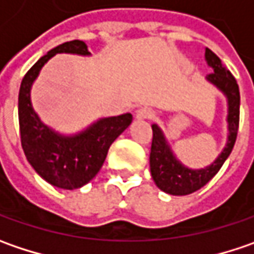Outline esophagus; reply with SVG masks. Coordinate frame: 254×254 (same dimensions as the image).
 <instances>
[{
  "label": "esophagus",
  "mask_w": 254,
  "mask_h": 254,
  "mask_svg": "<svg viewBox=\"0 0 254 254\" xmlns=\"http://www.w3.org/2000/svg\"><path fill=\"white\" fill-rule=\"evenodd\" d=\"M153 116V111L150 109V108H140L136 111V114H135V118L136 119H149V118H152Z\"/></svg>",
  "instance_id": "esophagus-1"
}]
</instances>
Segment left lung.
Returning a JSON list of instances; mask_svg holds the SVG:
<instances>
[{
  "mask_svg": "<svg viewBox=\"0 0 254 254\" xmlns=\"http://www.w3.org/2000/svg\"><path fill=\"white\" fill-rule=\"evenodd\" d=\"M204 60L213 69L212 73L206 75V81L216 86L227 101V140L225 148L219 153L209 166L202 169H190L185 166L173 153L168 139L158 124L152 125L153 139L150 148V173L155 185L160 190L175 196H185L196 192L209 182L219 169L223 166L235 146L239 129V112H240V92L235 76L227 71L220 58L209 48L204 51Z\"/></svg>",
  "mask_w": 254,
  "mask_h": 254,
  "instance_id": "1",
  "label": "left lung"
}]
</instances>
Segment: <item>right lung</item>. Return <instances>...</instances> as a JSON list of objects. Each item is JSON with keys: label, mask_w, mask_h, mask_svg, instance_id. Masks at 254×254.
I'll return each instance as SVG.
<instances>
[{"label": "right lung", "mask_w": 254, "mask_h": 254, "mask_svg": "<svg viewBox=\"0 0 254 254\" xmlns=\"http://www.w3.org/2000/svg\"><path fill=\"white\" fill-rule=\"evenodd\" d=\"M57 54L91 57L83 41L64 42L39 58L25 73L18 95L21 145L39 176L60 189L73 190L91 182L102 168L109 146L132 122L130 114L101 118L81 132L64 135L45 125L31 102V88L42 66Z\"/></svg>", "instance_id": "1"}]
</instances>
